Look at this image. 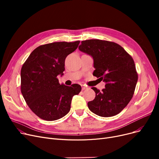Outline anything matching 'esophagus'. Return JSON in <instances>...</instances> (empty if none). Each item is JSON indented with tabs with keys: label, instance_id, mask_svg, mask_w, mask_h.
<instances>
[{
	"label": "esophagus",
	"instance_id": "1",
	"mask_svg": "<svg viewBox=\"0 0 159 159\" xmlns=\"http://www.w3.org/2000/svg\"><path fill=\"white\" fill-rule=\"evenodd\" d=\"M81 87H82V90H84V89H86L88 88H87L86 86H85L84 85H81Z\"/></svg>",
	"mask_w": 159,
	"mask_h": 159
}]
</instances>
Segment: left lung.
Here are the masks:
<instances>
[{"label": "left lung", "instance_id": "obj_1", "mask_svg": "<svg viewBox=\"0 0 159 159\" xmlns=\"http://www.w3.org/2000/svg\"><path fill=\"white\" fill-rule=\"evenodd\" d=\"M79 49L93 59V75L105 82L101 91L88 102L91 111L103 117L119 113L131 101L138 80L133 58L118 44L98 39L81 42Z\"/></svg>", "mask_w": 159, "mask_h": 159}]
</instances>
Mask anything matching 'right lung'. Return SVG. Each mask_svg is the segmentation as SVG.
Returning <instances> with one entry per match:
<instances>
[{"label":"right lung","instance_id":"obj_1","mask_svg":"<svg viewBox=\"0 0 159 159\" xmlns=\"http://www.w3.org/2000/svg\"><path fill=\"white\" fill-rule=\"evenodd\" d=\"M80 41L57 42L37 47L23 64L21 93L31 110L48 121L61 119L70 110L71 100L81 86L60 84L57 76L64 75L66 57L73 52Z\"/></svg>","mask_w":159,"mask_h":159}]
</instances>
